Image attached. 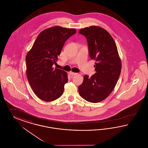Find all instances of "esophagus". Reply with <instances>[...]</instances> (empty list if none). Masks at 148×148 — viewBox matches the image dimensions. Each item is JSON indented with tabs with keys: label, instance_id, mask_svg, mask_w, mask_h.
<instances>
[{
	"label": "esophagus",
	"instance_id": "34e87169",
	"mask_svg": "<svg viewBox=\"0 0 148 148\" xmlns=\"http://www.w3.org/2000/svg\"><path fill=\"white\" fill-rule=\"evenodd\" d=\"M69 74H70V75H75L77 74V73H74V72H72V71L69 72Z\"/></svg>",
	"mask_w": 148,
	"mask_h": 148
}]
</instances>
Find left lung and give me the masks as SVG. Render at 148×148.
<instances>
[{
  "instance_id": "8db88e82",
  "label": "left lung",
  "mask_w": 148,
  "mask_h": 148,
  "mask_svg": "<svg viewBox=\"0 0 148 148\" xmlns=\"http://www.w3.org/2000/svg\"><path fill=\"white\" fill-rule=\"evenodd\" d=\"M79 33L85 36L90 57L96 61V73L84 77L79 86L80 95L85 100L97 103L112 92L121 71V61L112 37L104 29L96 26L82 29Z\"/></svg>"
}]
</instances>
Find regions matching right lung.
Returning <instances> with one entry per match:
<instances>
[{
  "label": "right lung",
  "instance_id": "1",
  "mask_svg": "<svg viewBox=\"0 0 148 148\" xmlns=\"http://www.w3.org/2000/svg\"><path fill=\"white\" fill-rule=\"evenodd\" d=\"M76 33L74 29L54 26L42 31L26 57V75L36 95L50 102L63 93L68 75L52 65L56 63L65 41Z\"/></svg>",
  "mask_w": 148,
  "mask_h": 148
}]
</instances>
